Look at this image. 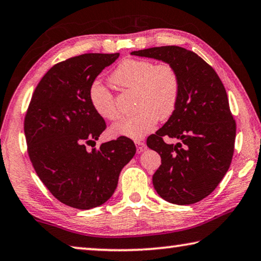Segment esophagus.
Instances as JSON below:
<instances>
[{"label":"esophagus","instance_id":"1","mask_svg":"<svg viewBox=\"0 0 261 261\" xmlns=\"http://www.w3.org/2000/svg\"><path fill=\"white\" fill-rule=\"evenodd\" d=\"M135 144L137 146V152H138V153H141L145 149V143L143 140H136Z\"/></svg>","mask_w":261,"mask_h":261}]
</instances>
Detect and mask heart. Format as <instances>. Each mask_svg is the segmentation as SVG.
<instances>
[{"label":"heart","mask_w":261,"mask_h":261,"mask_svg":"<svg viewBox=\"0 0 261 261\" xmlns=\"http://www.w3.org/2000/svg\"><path fill=\"white\" fill-rule=\"evenodd\" d=\"M112 82L122 90L136 91L138 113L122 118L112 126L117 136L140 139L155 127L160 118L175 112L180 93V79L173 64H155L149 60H125L115 69ZM95 112L108 121L117 120L120 114L114 95L101 83L95 82L88 91Z\"/></svg>","instance_id":"1"}]
</instances>
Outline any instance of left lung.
Here are the masks:
<instances>
[{"label":"left lung","mask_w":261,"mask_h":261,"mask_svg":"<svg viewBox=\"0 0 261 261\" xmlns=\"http://www.w3.org/2000/svg\"><path fill=\"white\" fill-rule=\"evenodd\" d=\"M173 64L180 79L175 112L147 146L161 156L153 175L159 196L176 205H191L214 191L230 167L235 147L236 122L226 88L215 70L196 53L178 46L132 51ZM163 136L178 139L167 144Z\"/></svg>","instance_id":"1"}]
</instances>
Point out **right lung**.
Listing matches in <instances>:
<instances>
[{
    "label": "right lung",
    "instance_id": "1",
    "mask_svg": "<svg viewBox=\"0 0 261 261\" xmlns=\"http://www.w3.org/2000/svg\"><path fill=\"white\" fill-rule=\"evenodd\" d=\"M118 56L90 53L55 64L35 87L25 115L28 153L35 173L57 200L73 208L105 204L123 167L136 154L135 143L124 136L87 149V144L95 146L106 129L88 91Z\"/></svg>",
    "mask_w": 261,
    "mask_h": 261
}]
</instances>
